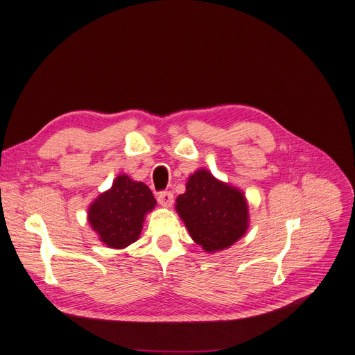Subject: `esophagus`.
Returning a JSON list of instances; mask_svg holds the SVG:
<instances>
[{
  "label": "esophagus",
  "instance_id": "1",
  "mask_svg": "<svg viewBox=\"0 0 355 355\" xmlns=\"http://www.w3.org/2000/svg\"><path fill=\"white\" fill-rule=\"evenodd\" d=\"M157 202L163 207H171L173 203V195L171 192H160L157 195Z\"/></svg>",
  "mask_w": 355,
  "mask_h": 355
}]
</instances>
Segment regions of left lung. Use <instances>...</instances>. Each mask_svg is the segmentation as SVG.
Segmentation results:
<instances>
[{
  "label": "left lung",
  "instance_id": "1",
  "mask_svg": "<svg viewBox=\"0 0 355 355\" xmlns=\"http://www.w3.org/2000/svg\"><path fill=\"white\" fill-rule=\"evenodd\" d=\"M175 209L187 232L207 253L225 250L249 229V205L240 189L216 179L207 169L190 175Z\"/></svg>",
  "mask_w": 355,
  "mask_h": 355
}]
</instances>
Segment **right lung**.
<instances>
[{"label": "right lung", "mask_w": 355, "mask_h": 355, "mask_svg": "<svg viewBox=\"0 0 355 355\" xmlns=\"http://www.w3.org/2000/svg\"><path fill=\"white\" fill-rule=\"evenodd\" d=\"M156 206L150 189L121 173L111 189L89 206L88 222L99 240L111 249H125L139 239L145 216Z\"/></svg>", "instance_id": "right-lung-1"}]
</instances>
